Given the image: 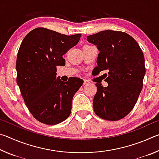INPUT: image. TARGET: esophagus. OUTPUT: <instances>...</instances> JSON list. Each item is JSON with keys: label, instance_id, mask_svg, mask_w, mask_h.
<instances>
[{"label": "esophagus", "instance_id": "34e87169", "mask_svg": "<svg viewBox=\"0 0 159 159\" xmlns=\"http://www.w3.org/2000/svg\"><path fill=\"white\" fill-rule=\"evenodd\" d=\"M90 82L88 81V80H83V85H87V84H89Z\"/></svg>", "mask_w": 159, "mask_h": 159}]
</instances>
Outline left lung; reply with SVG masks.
I'll return each mask as SVG.
<instances>
[{
  "instance_id": "left-lung-1",
  "label": "left lung",
  "mask_w": 159,
  "mask_h": 159,
  "mask_svg": "<svg viewBox=\"0 0 159 159\" xmlns=\"http://www.w3.org/2000/svg\"><path fill=\"white\" fill-rule=\"evenodd\" d=\"M87 40L99 51L95 71H109L104 80L107 87L95 84L94 111L104 120L121 119L133 109L143 86V52L135 40L125 32L102 31L87 36Z\"/></svg>"
}]
</instances>
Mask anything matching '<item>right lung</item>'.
<instances>
[{
	"label": "right lung",
	"mask_w": 159,
	"mask_h": 159,
	"mask_svg": "<svg viewBox=\"0 0 159 159\" xmlns=\"http://www.w3.org/2000/svg\"><path fill=\"white\" fill-rule=\"evenodd\" d=\"M80 36L36 28L20 45L16 61L17 83L29 111L44 124H58L71 114L73 97L83 80L71 77L61 81L56 72L57 66L65 65L62 56L79 43Z\"/></svg>",
	"instance_id": "right-lung-1"
}]
</instances>
